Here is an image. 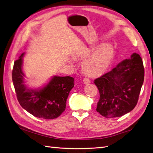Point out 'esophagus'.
<instances>
[{"instance_id":"1","label":"esophagus","mask_w":153,"mask_h":153,"mask_svg":"<svg viewBox=\"0 0 153 153\" xmlns=\"http://www.w3.org/2000/svg\"><path fill=\"white\" fill-rule=\"evenodd\" d=\"M83 81H84V82L85 84H87L88 83H90L91 82L90 79H89V78H88V77H84Z\"/></svg>"}]
</instances>
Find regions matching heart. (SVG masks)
<instances>
[{"label":"heart","instance_id":"obj_1","mask_svg":"<svg viewBox=\"0 0 153 153\" xmlns=\"http://www.w3.org/2000/svg\"><path fill=\"white\" fill-rule=\"evenodd\" d=\"M90 53V52H88L84 55V58L89 57ZM114 54L113 47L110 45H105L100 47L94 55L86 60L84 63V68L89 73L96 74L103 72L110 64Z\"/></svg>","mask_w":153,"mask_h":153}]
</instances>
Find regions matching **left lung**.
I'll use <instances>...</instances> for the list:
<instances>
[{
    "instance_id": "obj_1",
    "label": "left lung",
    "mask_w": 153,
    "mask_h": 153,
    "mask_svg": "<svg viewBox=\"0 0 153 153\" xmlns=\"http://www.w3.org/2000/svg\"><path fill=\"white\" fill-rule=\"evenodd\" d=\"M143 80V61L138 54L134 53L95 80L100 94L97 111L106 118L130 112L137 105Z\"/></svg>"
}]
</instances>
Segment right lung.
<instances>
[{
    "instance_id": "add662e5",
    "label": "right lung",
    "mask_w": 153,
    "mask_h": 153,
    "mask_svg": "<svg viewBox=\"0 0 153 153\" xmlns=\"http://www.w3.org/2000/svg\"><path fill=\"white\" fill-rule=\"evenodd\" d=\"M23 55L15 61L12 71L13 84L20 105L36 117L45 120L58 117L65 109L67 99L74 87V79L54 76L42 89H28L24 84L22 71Z\"/></svg>"
}]
</instances>
